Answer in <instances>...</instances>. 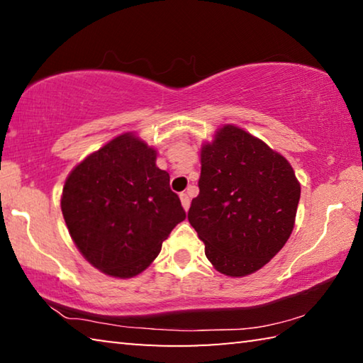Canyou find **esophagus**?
<instances>
[{"label": "esophagus", "mask_w": 363, "mask_h": 363, "mask_svg": "<svg viewBox=\"0 0 363 363\" xmlns=\"http://www.w3.org/2000/svg\"><path fill=\"white\" fill-rule=\"evenodd\" d=\"M179 199H181V203H182V206H184V210H189V206H190L189 195H187L186 192H182V194L179 195Z\"/></svg>", "instance_id": "esophagus-1"}]
</instances>
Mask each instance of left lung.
<instances>
[{"label": "left lung", "mask_w": 363, "mask_h": 363, "mask_svg": "<svg viewBox=\"0 0 363 363\" xmlns=\"http://www.w3.org/2000/svg\"><path fill=\"white\" fill-rule=\"evenodd\" d=\"M199 189L189 223L219 272L253 274L290 238L301 196L291 164L240 128H220L201 149Z\"/></svg>", "instance_id": "left-lung-1"}]
</instances>
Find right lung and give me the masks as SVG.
I'll return each instance as SVG.
<instances>
[{
  "label": "right lung",
  "mask_w": 363,
  "mask_h": 363,
  "mask_svg": "<svg viewBox=\"0 0 363 363\" xmlns=\"http://www.w3.org/2000/svg\"><path fill=\"white\" fill-rule=\"evenodd\" d=\"M157 153L133 134L110 140L67 177L62 214L73 242L94 267L133 277L158 256L186 219Z\"/></svg>",
  "instance_id": "1"
}]
</instances>
